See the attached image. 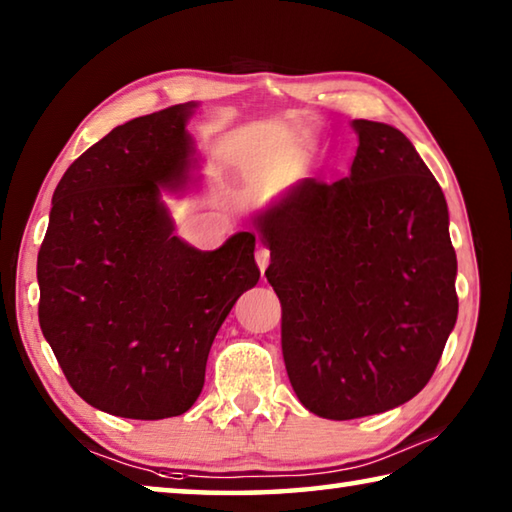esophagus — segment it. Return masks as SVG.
Segmentation results:
<instances>
[{
  "label": "esophagus",
  "mask_w": 512,
  "mask_h": 512,
  "mask_svg": "<svg viewBox=\"0 0 512 512\" xmlns=\"http://www.w3.org/2000/svg\"><path fill=\"white\" fill-rule=\"evenodd\" d=\"M268 262H271V250L264 248V246H259L257 248V264H259V268H262V271H264V268L268 266Z\"/></svg>",
  "instance_id": "obj_1"
}]
</instances>
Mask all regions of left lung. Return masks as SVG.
Segmentation results:
<instances>
[{"label":"left lung","mask_w":512,"mask_h":512,"mask_svg":"<svg viewBox=\"0 0 512 512\" xmlns=\"http://www.w3.org/2000/svg\"><path fill=\"white\" fill-rule=\"evenodd\" d=\"M352 126L359 146L348 176L302 180L259 221L289 381L329 420L418 395L458 314L443 189L397 128Z\"/></svg>","instance_id":"left-lung-1"}]
</instances>
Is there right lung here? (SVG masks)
<instances>
[{
  "mask_svg": "<svg viewBox=\"0 0 512 512\" xmlns=\"http://www.w3.org/2000/svg\"><path fill=\"white\" fill-rule=\"evenodd\" d=\"M192 108L126 121L69 164L38 253L42 334L69 386L119 418L192 409L216 332L259 280L253 232L201 253L160 203L158 185L185 180Z\"/></svg>",
  "mask_w": 512,
  "mask_h": 512,
  "instance_id": "right-lung-1",
  "label": "right lung"
}]
</instances>
